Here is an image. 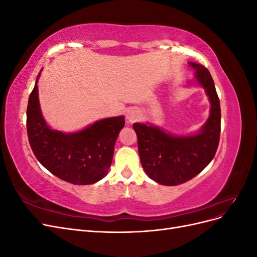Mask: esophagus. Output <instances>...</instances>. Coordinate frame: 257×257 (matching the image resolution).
I'll list each match as a JSON object with an SVG mask.
<instances>
[{
  "instance_id": "1",
  "label": "esophagus",
  "mask_w": 257,
  "mask_h": 257,
  "mask_svg": "<svg viewBox=\"0 0 257 257\" xmlns=\"http://www.w3.org/2000/svg\"><path fill=\"white\" fill-rule=\"evenodd\" d=\"M125 115H126V119L130 123H134V122L138 121L139 118H141V112H139L137 109L132 108V109H128L126 111Z\"/></svg>"
}]
</instances>
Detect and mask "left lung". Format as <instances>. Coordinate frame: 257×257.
Masks as SVG:
<instances>
[{"mask_svg":"<svg viewBox=\"0 0 257 257\" xmlns=\"http://www.w3.org/2000/svg\"><path fill=\"white\" fill-rule=\"evenodd\" d=\"M190 65L196 69V80L205 88L211 103L210 116L200 133L176 137L155 126L133 124L145 172L163 185H178L197 176L214 158L220 142L221 107L213 79L204 65Z\"/></svg>","mask_w":257,"mask_h":257,"instance_id":"1","label":"left lung"}]
</instances>
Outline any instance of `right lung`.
Returning a JSON list of instances; mask_svg holds the SVG:
<instances>
[{
    "label": "right lung",
    "instance_id": "1",
    "mask_svg": "<svg viewBox=\"0 0 257 257\" xmlns=\"http://www.w3.org/2000/svg\"><path fill=\"white\" fill-rule=\"evenodd\" d=\"M123 126L121 115L97 121L73 134L52 131L42 116L37 80L29 96L27 132L31 149L45 168L69 183L92 184L106 176Z\"/></svg>",
    "mask_w": 257,
    "mask_h": 257
}]
</instances>
